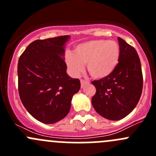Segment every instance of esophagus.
<instances>
[{
	"label": "esophagus",
	"mask_w": 156,
	"mask_h": 156,
	"mask_svg": "<svg viewBox=\"0 0 156 156\" xmlns=\"http://www.w3.org/2000/svg\"><path fill=\"white\" fill-rule=\"evenodd\" d=\"M81 81V87H84V85H86V84H88L87 81H84V80L81 79V81Z\"/></svg>",
	"instance_id": "34e87169"
}]
</instances>
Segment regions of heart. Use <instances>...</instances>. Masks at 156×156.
<instances>
[{
  "instance_id": "obj_1",
  "label": "heart",
  "mask_w": 156,
  "mask_h": 156,
  "mask_svg": "<svg viewBox=\"0 0 156 156\" xmlns=\"http://www.w3.org/2000/svg\"><path fill=\"white\" fill-rule=\"evenodd\" d=\"M120 48L114 41L91 40L76 45L73 53H66L65 62L72 75H79L86 64L88 73L94 79L107 78L117 67Z\"/></svg>"
}]
</instances>
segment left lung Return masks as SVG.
Here are the masks:
<instances>
[{
	"instance_id": "left-lung-1",
	"label": "left lung",
	"mask_w": 156,
	"mask_h": 156,
	"mask_svg": "<svg viewBox=\"0 0 156 156\" xmlns=\"http://www.w3.org/2000/svg\"><path fill=\"white\" fill-rule=\"evenodd\" d=\"M120 58L114 72L104 79L94 81L96 94L92 105L105 119L117 121L130 114L140 98L143 74L140 60L134 48L118 37Z\"/></svg>"
}]
</instances>
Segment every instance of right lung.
Listing matches in <instances>:
<instances>
[{
    "label": "right lung",
    "mask_w": 156,
    "mask_h": 156,
    "mask_svg": "<svg viewBox=\"0 0 156 156\" xmlns=\"http://www.w3.org/2000/svg\"><path fill=\"white\" fill-rule=\"evenodd\" d=\"M70 36L36 40L19 59L18 87L20 100L39 122L53 124L69 112L74 94L81 83L66 72L65 44Z\"/></svg>",
    "instance_id": "1"
}]
</instances>
